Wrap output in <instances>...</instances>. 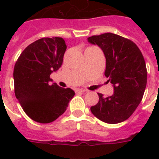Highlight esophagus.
Here are the masks:
<instances>
[{
    "label": "esophagus",
    "instance_id": "1",
    "mask_svg": "<svg viewBox=\"0 0 159 159\" xmlns=\"http://www.w3.org/2000/svg\"><path fill=\"white\" fill-rule=\"evenodd\" d=\"M76 92H87V90L84 89V88H77V89H76Z\"/></svg>",
    "mask_w": 159,
    "mask_h": 159
}]
</instances>
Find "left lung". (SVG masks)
Returning a JSON list of instances; mask_svg holds the SVG:
<instances>
[{"label":"left lung","mask_w":159,"mask_h":159,"mask_svg":"<svg viewBox=\"0 0 159 159\" xmlns=\"http://www.w3.org/2000/svg\"><path fill=\"white\" fill-rule=\"evenodd\" d=\"M87 39L103 51L105 76L114 87L111 97L97 93L99 102L91 107V111L105 123L123 122L134 112L145 91L147 68L143 54L133 41L116 34L105 33Z\"/></svg>","instance_id":"left-lung-1"}]
</instances>
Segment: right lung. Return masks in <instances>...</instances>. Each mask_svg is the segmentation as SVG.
I'll return each instance as SVG.
<instances>
[{
    "mask_svg": "<svg viewBox=\"0 0 159 159\" xmlns=\"http://www.w3.org/2000/svg\"><path fill=\"white\" fill-rule=\"evenodd\" d=\"M67 49L59 37L42 38L27 46L14 67L15 94L26 115L41 124L54 121L67 110L75 92L56 83L50 74L62 64Z\"/></svg>",
    "mask_w": 159,
    "mask_h": 159,
    "instance_id": "right-lung-1",
    "label": "right lung"
}]
</instances>
